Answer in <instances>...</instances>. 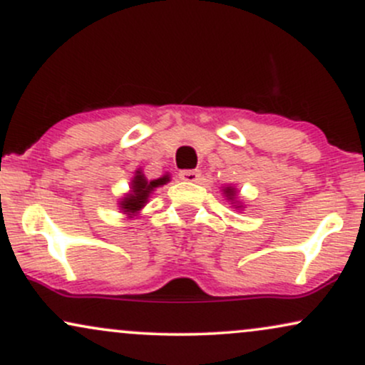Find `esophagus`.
Returning a JSON list of instances; mask_svg holds the SVG:
<instances>
[{
    "mask_svg": "<svg viewBox=\"0 0 365 365\" xmlns=\"http://www.w3.org/2000/svg\"><path fill=\"white\" fill-rule=\"evenodd\" d=\"M180 180H183V182H199L200 178V171L199 170H183L178 173Z\"/></svg>",
    "mask_w": 365,
    "mask_h": 365,
    "instance_id": "obj_1",
    "label": "esophagus"
}]
</instances>
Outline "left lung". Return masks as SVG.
<instances>
[{
  "label": "left lung",
  "instance_id": "1",
  "mask_svg": "<svg viewBox=\"0 0 365 365\" xmlns=\"http://www.w3.org/2000/svg\"><path fill=\"white\" fill-rule=\"evenodd\" d=\"M221 192H223L225 199L228 200L230 204H233V207L235 209H244V206H242V202L238 200V190L235 187L232 185H225L223 188H221Z\"/></svg>",
  "mask_w": 365,
  "mask_h": 365
}]
</instances>
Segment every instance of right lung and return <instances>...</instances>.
I'll list each match as a JSON object with an SVG mask.
<instances>
[{"label": "right lung", "mask_w": 365, "mask_h": 365, "mask_svg": "<svg viewBox=\"0 0 365 365\" xmlns=\"http://www.w3.org/2000/svg\"><path fill=\"white\" fill-rule=\"evenodd\" d=\"M170 182V175L158 180H148L145 175L142 173V170H135L132 182H130V190L118 200L120 212L127 215L128 217L137 216L144 209L145 204L149 202V197L156 190L158 187L165 185Z\"/></svg>", "instance_id": "add662e5"}]
</instances>
